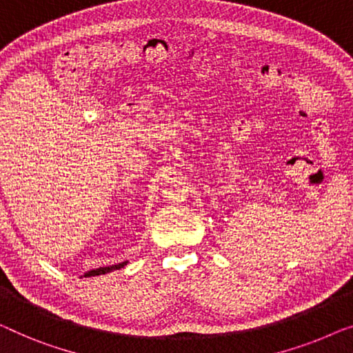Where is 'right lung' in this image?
<instances>
[{
  "instance_id": "obj_1",
  "label": "right lung",
  "mask_w": 353,
  "mask_h": 353,
  "mask_svg": "<svg viewBox=\"0 0 353 353\" xmlns=\"http://www.w3.org/2000/svg\"><path fill=\"white\" fill-rule=\"evenodd\" d=\"M129 261H124V263H119V264H113V265H106V268H99V269H92L88 270V272L84 274V277H95V275H103V274H108V272H113L116 269H121L127 265Z\"/></svg>"
}]
</instances>
